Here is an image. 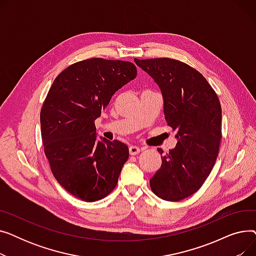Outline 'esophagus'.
<instances>
[{"label": "esophagus", "instance_id": "34e87169", "mask_svg": "<svg viewBox=\"0 0 256 256\" xmlns=\"http://www.w3.org/2000/svg\"><path fill=\"white\" fill-rule=\"evenodd\" d=\"M128 150H130V154L132 156H136V154H138L141 152L140 147H139V146H136V145L130 146Z\"/></svg>", "mask_w": 256, "mask_h": 256}]
</instances>
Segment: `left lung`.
Masks as SVG:
<instances>
[{
	"label": "left lung",
	"mask_w": 256,
	"mask_h": 256,
	"mask_svg": "<svg viewBox=\"0 0 256 256\" xmlns=\"http://www.w3.org/2000/svg\"><path fill=\"white\" fill-rule=\"evenodd\" d=\"M135 62L158 85L165 119L178 138L176 148L162 156L150 188L160 198L180 201L200 189L216 162L222 138L220 100L206 78L184 62L170 58Z\"/></svg>",
	"instance_id": "8db88e82"
}]
</instances>
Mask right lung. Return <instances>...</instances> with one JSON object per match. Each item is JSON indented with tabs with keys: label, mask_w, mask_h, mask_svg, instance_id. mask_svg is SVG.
Listing matches in <instances>:
<instances>
[{
	"label": "right lung",
	"mask_w": 256,
	"mask_h": 256,
	"mask_svg": "<svg viewBox=\"0 0 256 256\" xmlns=\"http://www.w3.org/2000/svg\"><path fill=\"white\" fill-rule=\"evenodd\" d=\"M136 76L132 62L80 61L58 74L42 104V138L52 173L67 192L86 202L114 190L128 158L124 143L98 141L94 121L113 94Z\"/></svg>",
	"instance_id": "right-lung-1"
}]
</instances>
